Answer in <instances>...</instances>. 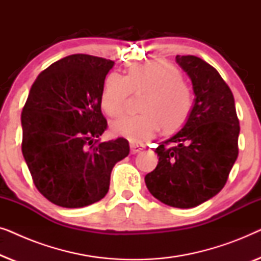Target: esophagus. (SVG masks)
<instances>
[{
  "label": "esophagus",
  "mask_w": 261,
  "mask_h": 261,
  "mask_svg": "<svg viewBox=\"0 0 261 261\" xmlns=\"http://www.w3.org/2000/svg\"><path fill=\"white\" fill-rule=\"evenodd\" d=\"M129 147H130V152H132V154H135V153L140 152L141 149L144 148V146H142V145H139V144H137V142H130V144H129Z\"/></svg>",
  "instance_id": "1"
}]
</instances>
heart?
I'll use <instances>...</instances> for the list:
<instances>
[{"label":"heart","mask_w":261,"mask_h":261,"mask_svg":"<svg viewBox=\"0 0 261 261\" xmlns=\"http://www.w3.org/2000/svg\"><path fill=\"white\" fill-rule=\"evenodd\" d=\"M132 92L145 94L140 105L142 113L113 121L112 130L135 142L154 137L162 127L165 132L178 129L194 107L191 88L181 80L178 69L165 62L132 66L126 76L110 73L102 89V109L109 116H120Z\"/></svg>","instance_id":"1"}]
</instances>
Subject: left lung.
I'll return each mask as SVG.
<instances>
[{"label": "left lung", "mask_w": 261, "mask_h": 261, "mask_svg": "<svg viewBox=\"0 0 261 261\" xmlns=\"http://www.w3.org/2000/svg\"><path fill=\"white\" fill-rule=\"evenodd\" d=\"M176 62L192 82L195 105L184 127L155 148L158 165L145 181L160 202L187 209L227 183L239 154L240 124L233 92L215 67L195 56H177Z\"/></svg>", "instance_id": "8db88e82"}]
</instances>
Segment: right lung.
Masks as SVG:
<instances>
[{
    "instance_id": "1",
    "label": "right lung",
    "mask_w": 261,
    "mask_h": 261,
    "mask_svg": "<svg viewBox=\"0 0 261 261\" xmlns=\"http://www.w3.org/2000/svg\"><path fill=\"white\" fill-rule=\"evenodd\" d=\"M109 59L71 55L32 85L21 114L22 154L40 194L64 208H82L107 195L114 165L129 144L97 139L107 129L101 94Z\"/></svg>"
}]
</instances>
